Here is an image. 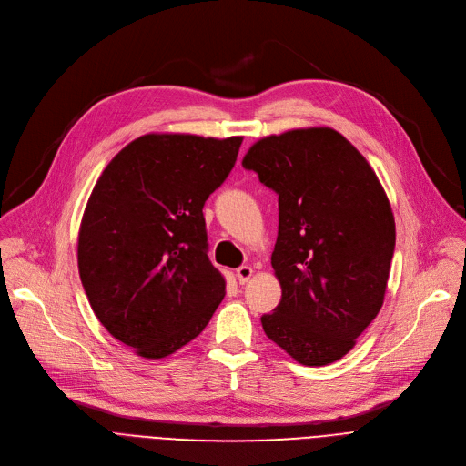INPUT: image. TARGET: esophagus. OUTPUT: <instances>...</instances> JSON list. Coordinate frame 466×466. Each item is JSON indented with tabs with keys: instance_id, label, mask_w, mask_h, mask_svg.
<instances>
[{
	"instance_id": "obj_1",
	"label": "esophagus",
	"mask_w": 466,
	"mask_h": 466,
	"mask_svg": "<svg viewBox=\"0 0 466 466\" xmlns=\"http://www.w3.org/2000/svg\"><path fill=\"white\" fill-rule=\"evenodd\" d=\"M236 276H238V281L243 285L248 283L251 278H253V268L251 266H239L236 270Z\"/></svg>"
}]
</instances>
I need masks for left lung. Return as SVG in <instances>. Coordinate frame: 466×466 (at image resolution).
<instances>
[{
    "label": "left lung",
    "mask_w": 466,
    "mask_h": 466,
    "mask_svg": "<svg viewBox=\"0 0 466 466\" xmlns=\"http://www.w3.org/2000/svg\"><path fill=\"white\" fill-rule=\"evenodd\" d=\"M278 194L272 268L281 302L266 336L306 366L350 353L383 306L395 217L370 164L332 128L258 139L241 160Z\"/></svg>",
    "instance_id": "obj_1"
}]
</instances>
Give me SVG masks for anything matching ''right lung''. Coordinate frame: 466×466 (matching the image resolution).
<instances>
[{
	"mask_svg": "<svg viewBox=\"0 0 466 466\" xmlns=\"http://www.w3.org/2000/svg\"><path fill=\"white\" fill-rule=\"evenodd\" d=\"M239 145L241 137L147 134L94 185L79 228V276L97 319L139 357L187 346L225 299L202 209Z\"/></svg>",
	"mask_w": 466,
	"mask_h": 466,
	"instance_id": "right-lung-1",
	"label": "right lung"
}]
</instances>
